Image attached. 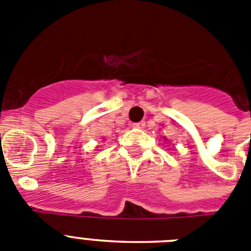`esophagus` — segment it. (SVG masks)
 Returning a JSON list of instances; mask_svg holds the SVG:
<instances>
[{
	"label": "esophagus",
	"instance_id": "obj_1",
	"mask_svg": "<svg viewBox=\"0 0 251 251\" xmlns=\"http://www.w3.org/2000/svg\"><path fill=\"white\" fill-rule=\"evenodd\" d=\"M145 126H146V123L145 122H139V123H134L132 126L133 128H139V129H142V128H145Z\"/></svg>",
	"mask_w": 251,
	"mask_h": 251
}]
</instances>
